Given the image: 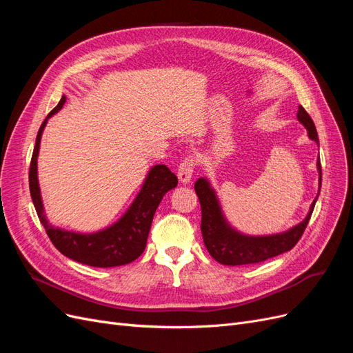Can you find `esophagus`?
<instances>
[{"label": "esophagus", "instance_id": "1", "mask_svg": "<svg viewBox=\"0 0 353 353\" xmlns=\"http://www.w3.org/2000/svg\"><path fill=\"white\" fill-rule=\"evenodd\" d=\"M194 168H196V160L193 156H188L185 157L183 162L179 163L178 166V178L183 184H188L191 181V176H193L194 172Z\"/></svg>", "mask_w": 353, "mask_h": 353}]
</instances>
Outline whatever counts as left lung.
<instances>
[{"label": "left lung", "instance_id": "1", "mask_svg": "<svg viewBox=\"0 0 353 353\" xmlns=\"http://www.w3.org/2000/svg\"><path fill=\"white\" fill-rule=\"evenodd\" d=\"M297 119L306 130L307 135L311 140L318 143V134L314 121L307 112L299 105L297 110ZM316 168L319 170V190H321V162H318ZM196 194L200 201L201 208V236L203 241L210 256L216 262L222 265L237 266V265H250V263H259L266 259H271L274 256H279L284 252L292 250L297 241L301 240L305 228L307 227V222L311 219V215L315 208L316 199L312 201L311 209L306 218L297 223L296 227L288 230L283 234H275V236H265V237H249L243 236V234L232 230L228 222L223 218L219 201L216 199L215 191L208 183V179L199 178L194 184ZM318 190V194H319Z\"/></svg>", "mask_w": 353, "mask_h": 353}]
</instances>
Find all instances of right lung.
<instances>
[{"label": "right lung", "mask_w": 353, "mask_h": 353, "mask_svg": "<svg viewBox=\"0 0 353 353\" xmlns=\"http://www.w3.org/2000/svg\"><path fill=\"white\" fill-rule=\"evenodd\" d=\"M65 101L66 97L63 95L59 104L48 113L47 119L42 122L37 135L34 153H32L29 168V190L38 218L42 227L46 228L51 243L56 245V249L72 261L88 266H95V268H112V266L131 263L144 252L154 212L168 191L176 187L178 178L165 165L153 166L131 208L128 209V212L119 221L103 231L79 234L52 227L51 223H48L44 213V206H42L38 185L37 159L41 135L47 125V121L63 108Z\"/></svg>", "instance_id": "add662e5"}]
</instances>
